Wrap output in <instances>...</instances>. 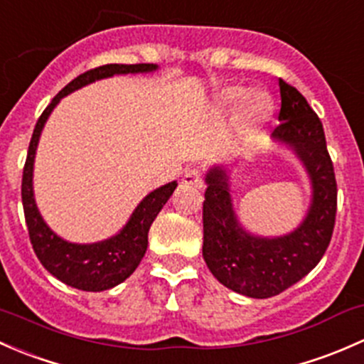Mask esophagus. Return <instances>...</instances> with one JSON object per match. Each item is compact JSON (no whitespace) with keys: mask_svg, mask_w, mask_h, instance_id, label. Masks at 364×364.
I'll return each mask as SVG.
<instances>
[{"mask_svg":"<svg viewBox=\"0 0 364 364\" xmlns=\"http://www.w3.org/2000/svg\"><path fill=\"white\" fill-rule=\"evenodd\" d=\"M182 183L193 187H201L203 186V178H201V171L198 168H193V170H187L182 177Z\"/></svg>","mask_w":364,"mask_h":364,"instance_id":"34e87169","label":"esophagus"}]
</instances>
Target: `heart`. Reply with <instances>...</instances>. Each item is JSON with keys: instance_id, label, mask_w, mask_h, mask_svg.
Instances as JSON below:
<instances>
[{"instance_id": "b5f03b06", "label": "heart", "mask_w": 364, "mask_h": 364, "mask_svg": "<svg viewBox=\"0 0 364 364\" xmlns=\"http://www.w3.org/2000/svg\"><path fill=\"white\" fill-rule=\"evenodd\" d=\"M219 101L224 107H231L242 101V117L245 121L266 117L269 114V101L261 91H249L245 95L242 87H228L219 92Z\"/></svg>"}]
</instances>
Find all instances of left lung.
Instances as JSON below:
<instances>
[{
  "mask_svg": "<svg viewBox=\"0 0 364 364\" xmlns=\"http://www.w3.org/2000/svg\"><path fill=\"white\" fill-rule=\"evenodd\" d=\"M279 122L272 140L294 152L309 175L310 205L291 233L259 237L240 224L233 208L230 171L213 164L205 175L203 259L223 286L249 298H272L309 275L331 242L336 181L321 119L301 92L279 82Z\"/></svg>",
  "mask_w": 364,
  "mask_h": 364,
  "instance_id": "1",
  "label": "left lung"
}]
</instances>
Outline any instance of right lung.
Returning a JSON list of instances; mask_svg holds the SVG:
<instances>
[{"mask_svg": "<svg viewBox=\"0 0 364 364\" xmlns=\"http://www.w3.org/2000/svg\"><path fill=\"white\" fill-rule=\"evenodd\" d=\"M156 70H159L157 65H105L85 71V73L78 75L75 80H71L50 101V105L40 115L35 131H33L28 159H26L24 173H22V207H24L29 240H31L36 257L45 266V269L75 289L91 291V293L112 289L124 282L136 269L147 250L151 224L154 223L157 213L173 194L177 181L164 183L149 193L133 210L122 230L114 237L95 243L68 242L48 228L36 207L35 191H33V170H35L40 134H42L47 119L50 117L52 110L65 96L92 84V82L101 80V78L127 73H152Z\"/></svg>", "mask_w": 364, "mask_h": 364, "instance_id": "obj_1", "label": "right lung"}]
</instances>
